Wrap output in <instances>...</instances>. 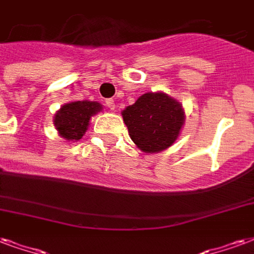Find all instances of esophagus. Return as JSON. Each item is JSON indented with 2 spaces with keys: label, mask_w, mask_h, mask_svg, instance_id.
<instances>
[{
  "label": "esophagus",
  "mask_w": 254,
  "mask_h": 254,
  "mask_svg": "<svg viewBox=\"0 0 254 254\" xmlns=\"http://www.w3.org/2000/svg\"><path fill=\"white\" fill-rule=\"evenodd\" d=\"M106 104L110 110H115V102H114V99H107Z\"/></svg>",
  "instance_id": "obj_1"
}]
</instances>
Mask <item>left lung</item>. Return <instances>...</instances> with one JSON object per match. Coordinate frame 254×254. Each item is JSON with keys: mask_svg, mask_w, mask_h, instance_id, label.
<instances>
[{"mask_svg": "<svg viewBox=\"0 0 254 254\" xmlns=\"http://www.w3.org/2000/svg\"><path fill=\"white\" fill-rule=\"evenodd\" d=\"M129 138L143 152L173 146L185 123L182 104L163 92H147L122 112Z\"/></svg>", "mask_w": 254, "mask_h": 254, "instance_id": "left-lung-1", "label": "left lung"}]
</instances>
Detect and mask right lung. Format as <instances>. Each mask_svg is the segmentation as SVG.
I'll return each instance as SVG.
<instances>
[{
	"instance_id": "obj_1",
	"label": "right lung",
	"mask_w": 254,
	"mask_h": 254,
	"mask_svg": "<svg viewBox=\"0 0 254 254\" xmlns=\"http://www.w3.org/2000/svg\"><path fill=\"white\" fill-rule=\"evenodd\" d=\"M102 108L100 103L88 100L66 103L55 114L53 125L62 138L76 142L83 138L91 118L102 111Z\"/></svg>"
}]
</instances>
